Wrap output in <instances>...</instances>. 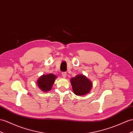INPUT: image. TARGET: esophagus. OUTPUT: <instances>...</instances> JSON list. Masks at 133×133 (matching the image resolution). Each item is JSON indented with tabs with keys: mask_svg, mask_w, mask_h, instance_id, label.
I'll use <instances>...</instances> for the list:
<instances>
[{
	"mask_svg": "<svg viewBox=\"0 0 133 133\" xmlns=\"http://www.w3.org/2000/svg\"><path fill=\"white\" fill-rule=\"evenodd\" d=\"M62 77H63V78H65V77H66V76H67V74H66V72H62Z\"/></svg>",
	"mask_w": 133,
	"mask_h": 133,
	"instance_id": "34e87169",
	"label": "esophagus"
}]
</instances>
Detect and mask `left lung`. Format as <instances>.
<instances>
[{"label": "left lung", "instance_id": "obj_1", "mask_svg": "<svg viewBox=\"0 0 133 133\" xmlns=\"http://www.w3.org/2000/svg\"><path fill=\"white\" fill-rule=\"evenodd\" d=\"M73 92L76 96H84L90 92L93 86L91 80L83 74H78L70 79Z\"/></svg>", "mask_w": 133, "mask_h": 133}]
</instances>
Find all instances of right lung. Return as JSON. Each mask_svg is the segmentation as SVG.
I'll list each match as a JSON object with an SVG mask.
<instances>
[{"label":"right lung","instance_id":"add662e5","mask_svg":"<svg viewBox=\"0 0 133 133\" xmlns=\"http://www.w3.org/2000/svg\"><path fill=\"white\" fill-rule=\"evenodd\" d=\"M57 76L52 74L43 75L37 80V85L39 89L44 92L51 90Z\"/></svg>","mask_w":133,"mask_h":133}]
</instances>
